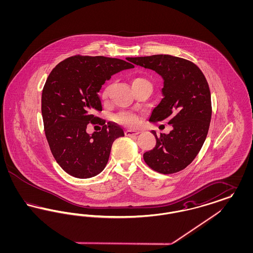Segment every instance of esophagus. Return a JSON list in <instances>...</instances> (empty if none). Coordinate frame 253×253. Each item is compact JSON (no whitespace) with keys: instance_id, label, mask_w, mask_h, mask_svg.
<instances>
[{"instance_id":"esophagus-1","label":"esophagus","mask_w":253,"mask_h":253,"mask_svg":"<svg viewBox=\"0 0 253 253\" xmlns=\"http://www.w3.org/2000/svg\"><path fill=\"white\" fill-rule=\"evenodd\" d=\"M138 133H139V132L133 131V130H127V131H125V135H127V136H135Z\"/></svg>"}]
</instances>
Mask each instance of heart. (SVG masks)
I'll use <instances>...</instances> for the list:
<instances>
[{
  "instance_id": "obj_1",
  "label": "heart",
  "mask_w": 253,
  "mask_h": 253,
  "mask_svg": "<svg viewBox=\"0 0 253 253\" xmlns=\"http://www.w3.org/2000/svg\"><path fill=\"white\" fill-rule=\"evenodd\" d=\"M143 83H149L144 78L141 77H136L132 79V85L138 84H143ZM108 95V89L105 88L103 93H102V97L106 98ZM113 120L118 124L125 126V127H130V128H134L139 125L141 121V117L138 113H135L133 111H129V110H122L118 112L113 116Z\"/></svg>"
}]
</instances>
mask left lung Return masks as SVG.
Here are the masks:
<instances>
[{
  "mask_svg": "<svg viewBox=\"0 0 253 253\" xmlns=\"http://www.w3.org/2000/svg\"><path fill=\"white\" fill-rule=\"evenodd\" d=\"M152 69L164 80L163 98L149 121H168L173 129L168 134L153 131L156 147L143 155L154 170L170 174L189 166L204 144L211 119V99L204 74L193 61L170 55L128 58Z\"/></svg>",
  "mask_w": 253,
  "mask_h": 253,
  "instance_id": "left-lung-1",
  "label": "left lung"
}]
</instances>
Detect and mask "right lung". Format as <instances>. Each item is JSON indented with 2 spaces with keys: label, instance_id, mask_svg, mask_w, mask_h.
<instances>
[{
  "label": "right lung",
  "instance_id": "obj_1",
  "mask_svg": "<svg viewBox=\"0 0 253 253\" xmlns=\"http://www.w3.org/2000/svg\"><path fill=\"white\" fill-rule=\"evenodd\" d=\"M132 67L120 59L76 55L49 74L42 94L44 132L53 157L68 174L89 178L105 168L113 142L124 132L95 116L102 111L97 93L112 75ZM89 123L100 125L102 131L87 134Z\"/></svg>",
  "mask_w": 253,
  "mask_h": 253
}]
</instances>
